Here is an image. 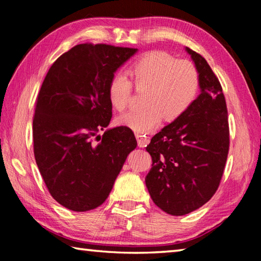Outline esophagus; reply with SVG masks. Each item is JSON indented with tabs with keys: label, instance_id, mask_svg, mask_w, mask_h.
Listing matches in <instances>:
<instances>
[{
	"label": "esophagus",
	"instance_id": "1",
	"mask_svg": "<svg viewBox=\"0 0 261 261\" xmlns=\"http://www.w3.org/2000/svg\"><path fill=\"white\" fill-rule=\"evenodd\" d=\"M136 138H137V143H138V147H145L146 146V144L148 143L147 137L143 134H139V132H137L136 134Z\"/></svg>",
	"mask_w": 261,
	"mask_h": 261
}]
</instances>
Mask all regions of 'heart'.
Listing matches in <instances>:
<instances>
[{"label":"heart","instance_id":"1","mask_svg":"<svg viewBox=\"0 0 261 261\" xmlns=\"http://www.w3.org/2000/svg\"><path fill=\"white\" fill-rule=\"evenodd\" d=\"M130 74L138 88H147L143 108L130 110L117 118L120 125L139 134L148 132L166 122H174L192 107L200 90L199 71L192 62L177 60L165 51H151L137 59ZM134 92L131 79L117 71L110 78L108 98L115 109L129 107Z\"/></svg>","mask_w":261,"mask_h":261}]
</instances>
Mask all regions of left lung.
Segmentation results:
<instances>
[{
  "label": "left lung",
  "mask_w": 261,
  "mask_h": 261,
  "mask_svg": "<svg viewBox=\"0 0 261 261\" xmlns=\"http://www.w3.org/2000/svg\"><path fill=\"white\" fill-rule=\"evenodd\" d=\"M199 71L201 93L178 120L146 146L152 168L145 183L152 200L171 215L206 204L218 190L229 152V124L222 86L200 54L187 47Z\"/></svg>",
  "instance_id": "1"
}]
</instances>
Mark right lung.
Wrapping results in <instances>:
<instances>
[{"instance_id":"1","label":"right lung","mask_w":261,"mask_h":261,"mask_svg":"<svg viewBox=\"0 0 261 261\" xmlns=\"http://www.w3.org/2000/svg\"><path fill=\"white\" fill-rule=\"evenodd\" d=\"M136 51L82 43L62 54L42 83L33 117L34 158L51 197L68 210L86 212L103 204L137 147L127 126L96 136L112 120L110 78Z\"/></svg>"}]
</instances>
